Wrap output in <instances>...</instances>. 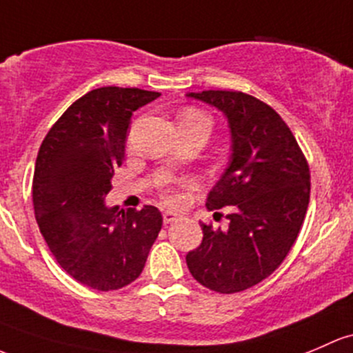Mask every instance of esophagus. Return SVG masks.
Wrapping results in <instances>:
<instances>
[{
    "label": "esophagus",
    "instance_id": "34e87169",
    "mask_svg": "<svg viewBox=\"0 0 353 353\" xmlns=\"http://www.w3.org/2000/svg\"><path fill=\"white\" fill-rule=\"evenodd\" d=\"M181 218V214L179 213H176V211H164V213H162V220H164V225H169V223H174V221L176 220H179Z\"/></svg>",
    "mask_w": 353,
    "mask_h": 353
}]
</instances>
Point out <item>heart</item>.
Here are the masks:
<instances>
[{"instance_id":"b5f03b06","label":"heart","mask_w":353,"mask_h":353,"mask_svg":"<svg viewBox=\"0 0 353 353\" xmlns=\"http://www.w3.org/2000/svg\"><path fill=\"white\" fill-rule=\"evenodd\" d=\"M181 117H203V114L198 113V111H186V113H183ZM167 199L174 203V201H177V199H179V196H177L176 192H167Z\"/></svg>"}]
</instances>
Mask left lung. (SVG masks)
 <instances>
[{
	"instance_id": "1",
	"label": "left lung",
	"mask_w": 353,
	"mask_h": 353,
	"mask_svg": "<svg viewBox=\"0 0 353 353\" xmlns=\"http://www.w3.org/2000/svg\"><path fill=\"white\" fill-rule=\"evenodd\" d=\"M186 96L221 111L232 140L226 169L206 199L208 210L228 206L230 225H201L203 242L188 252V269L211 291H245L270 276L298 239L310 169L291 130L265 103L239 91Z\"/></svg>"
}]
</instances>
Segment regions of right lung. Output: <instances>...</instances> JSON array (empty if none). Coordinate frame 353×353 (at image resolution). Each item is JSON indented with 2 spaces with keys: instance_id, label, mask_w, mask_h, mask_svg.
<instances>
[{
  "instance_id": "1",
  "label": "right lung",
  "mask_w": 353,
  "mask_h": 353,
  "mask_svg": "<svg viewBox=\"0 0 353 353\" xmlns=\"http://www.w3.org/2000/svg\"><path fill=\"white\" fill-rule=\"evenodd\" d=\"M159 96L139 88L89 91L59 118L37 155L32 196L40 233L59 265L96 291L133 283L162 228L155 206L120 211L105 203L133 111Z\"/></svg>"
}]
</instances>
